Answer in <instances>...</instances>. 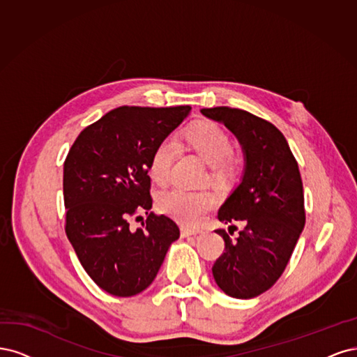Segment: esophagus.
<instances>
[{
  "label": "esophagus",
  "mask_w": 357,
  "mask_h": 357,
  "mask_svg": "<svg viewBox=\"0 0 357 357\" xmlns=\"http://www.w3.org/2000/svg\"><path fill=\"white\" fill-rule=\"evenodd\" d=\"M202 229H192V228H187V227H182L181 228V236L182 237H190V236H195V234H200Z\"/></svg>",
  "instance_id": "34e87169"
}]
</instances>
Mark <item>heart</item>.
Segmentation results:
<instances>
[{"instance_id":"1","label":"heart","mask_w":357,"mask_h":357,"mask_svg":"<svg viewBox=\"0 0 357 357\" xmlns=\"http://www.w3.org/2000/svg\"><path fill=\"white\" fill-rule=\"evenodd\" d=\"M183 141L197 153L206 163L212 166V178L215 181L225 179L231 175L233 142L220 126L213 123H199L188 128L183 133ZM175 144L165 139L158 142L149 157L148 170L153 181L163 185L169 181L170 169L175 160ZM215 195L209 191H188L172 188L158 195V208L165 213L183 224H197L202 216L212 209Z\"/></svg>"}]
</instances>
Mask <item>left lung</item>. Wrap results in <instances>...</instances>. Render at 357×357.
<instances>
[{"label": "left lung", "mask_w": 357, "mask_h": 357, "mask_svg": "<svg viewBox=\"0 0 357 357\" xmlns=\"http://www.w3.org/2000/svg\"><path fill=\"white\" fill-rule=\"evenodd\" d=\"M202 114L224 124L243 151V175L221 206L218 220L241 221L245 228L236 240L218 229L225 252L212 273L227 295L250 300L279 280L304 229L300 169L284 136L271 123L229 107L203 108Z\"/></svg>", "instance_id": "left-lung-1"}]
</instances>
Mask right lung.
Here are the masks:
<instances>
[{
	"label": "right lung",
	"instance_id": "obj_1",
	"mask_svg": "<svg viewBox=\"0 0 357 357\" xmlns=\"http://www.w3.org/2000/svg\"><path fill=\"white\" fill-rule=\"evenodd\" d=\"M191 107H120L78 135L63 165L65 231L83 268L105 292L133 296L153 283L179 228L154 215L148 163ZM145 210L132 230L128 218Z\"/></svg>",
	"mask_w": 357,
	"mask_h": 357
}]
</instances>
